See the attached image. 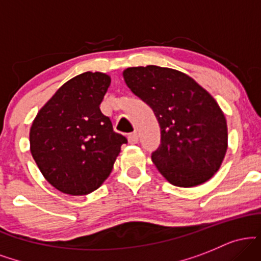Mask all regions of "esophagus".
<instances>
[{
    "mask_svg": "<svg viewBox=\"0 0 261 261\" xmlns=\"http://www.w3.org/2000/svg\"><path fill=\"white\" fill-rule=\"evenodd\" d=\"M127 141H128V143H131V145H135V143L139 142V137H137V135L135 133L130 134L127 136Z\"/></svg>",
    "mask_w": 261,
    "mask_h": 261,
    "instance_id": "1",
    "label": "esophagus"
}]
</instances>
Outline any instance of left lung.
Masks as SVG:
<instances>
[{"instance_id":"obj_1","label":"left lung","mask_w":261,"mask_h":261,"mask_svg":"<svg viewBox=\"0 0 261 261\" xmlns=\"http://www.w3.org/2000/svg\"><path fill=\"white\" fill-rule=\"evenodd\" d=\"M126 86L153 110L161 145L152 162L170 184L193 188L220 169L228 146L224 114L215 98L180 71L148 65L122 72Z\"/></svg>"}]
</instances>
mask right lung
Instances as JSON below:
<instances>
[{"label": "right lung", "mask_w": 261, "mask_h": 261, "mask_svg": "<svg viewBox=\"0 0 261 261\" xmlns=\"http://www.w3.org/2000/svg\"><path fill=\"white\" fill-rule=\"evenodd\" d=\"M110 76L81 73L62 85L33 121L31 152L41 174L68 195L91 194L106 181L127 140L113 131L99 106Z\"/></svg>", "instance_id": "1"}]
</instances>
